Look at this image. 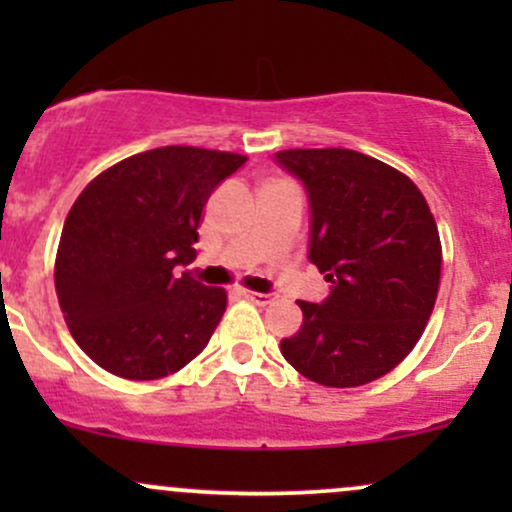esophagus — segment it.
Returning <instances> with one entry per match:
<instances>
[{
  "instance_id": "obj_1",
  "label": "esophagus",
  "mask_w": 512,
  "mask_h": 512,
  "mask_svg": "<svg viewBox=\"0 0 512 512\" xmlns=\"http://www.w3.org/2000/svg\"><path fill=\"white\" fill-rule=\"evenodd\" d=\"M238 293L243 298H248V301L257 303V305H269L274 301L272 293H260V291H250V289H238Z\"/></svg>"
}]
</instances>
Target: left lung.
Returning a JSON list of instances; mask_svg holds the SVG:
<instances>
[{
  "label": "left lung",
  "mask_w": 512,
  "mask_h": 512,
  "mask_svg": "<svg viewBox=\"0 0 512 512\" xmlns=\"http://www.w3.org/2000/svg\"><path fill=\"white\" fill-rule=\"evenodd\" d=\"M276 161L308 187L310 262L332 281L325 303L298 301L301 330L281 342L298 373L358 387L395 370L426 330L443 248L407 175L351 149H286Z\"/></svg>",
  "instance_id": "left-lung-1"
}]
</instances>
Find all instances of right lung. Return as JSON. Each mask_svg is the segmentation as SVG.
<instances>
[{"instance_id":"right-lung-1","label":"right lung","mask_w":512,"mask_h":512,"mask_svg":"<svg viewBox=\"0 0 512 512\" xmlns=\"http://www.w3.org/2000/svg\"><path fill=\"white\" fill-rule=\"evenodd\" d=\"M248 161L231 151L161 146L105 168L64 221L55 289L84 354L125 380L178 373L204 351L228 293L190 272L204 204Z\"/></svg>"}]
</instances>
